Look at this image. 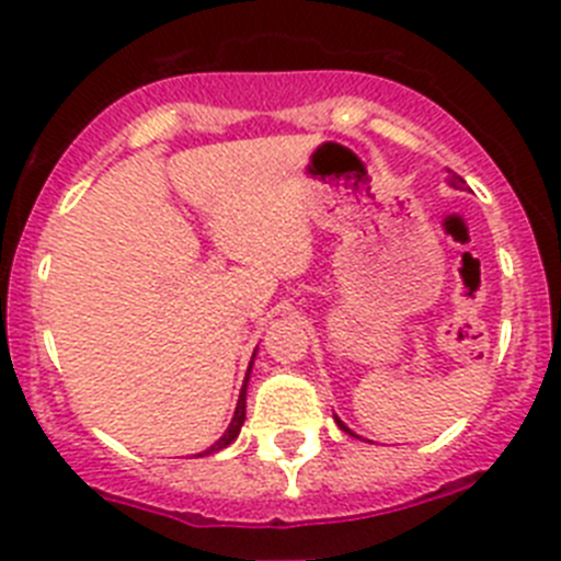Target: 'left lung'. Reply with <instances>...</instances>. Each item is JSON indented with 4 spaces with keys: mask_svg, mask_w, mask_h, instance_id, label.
Returning <instances> with one entry per match:
<instances>
[{
    "mask_svg": "<svg viewBox=\"0 0 561 561\" xmlns=\"http://www.w3.org/2000/svg\"><path fill=\"white\" fill-rule=\"evenodd\" d=\"M450 184H453V186H461V184H463V179H461V175H456V173H453ZM335 422H337V427H341V431H346V433H350V436H355V433H352V431H350V427L343 425V422H341V419H337V416H335Z\"/></svg>",
    "mask_w": 561,
    "mask_h": 561,
    "instance_id": "1",
    "label": "left lung"
}]
</instances>
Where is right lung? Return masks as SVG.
Wrapping results in <instances>:
<instances>
[{
    "label": "right lung",
    "mask_w": 561,
    "mask_h": 561,
    "mask_svg": "<svg viewBox=\"0 0 561 561\" xmlns=\"http://www.w3.org/2000/svg\"><path fill=\"white\" fill-rule=\"evenodd\" d=\"M249 371H251V366H249ZM243 422H245V382H243V391H240V400H237V411H234V416H231V425L226 427V433L218 438V442L211 444V447H206L204 453H198V456H211V453H218V450H224V447H229V444L237 438V433H240V427H243Z\"/></svg>",
    "instance_id": "add662e5"
}]
</instances>
